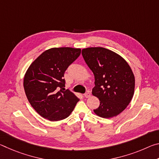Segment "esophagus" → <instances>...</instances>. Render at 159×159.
Returning <instances> with one entry per match:
<instances>
[{"label":"esophagus","instance_id":"esophagus-1","mask_svg":"<svg viewBox=\"0 0 159 159\" xmlns=\"http://www.w3.org/2000/svg\"><path fill=\"white\" fill-rule=\"evenodd\" d=\"M90 95H91V94H90V92H87V93H85V94H84V96L86 98H90Z\"/></svg>","mask_w":159,"mask_h":159}]
</instances>
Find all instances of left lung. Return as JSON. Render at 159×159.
Segmentation results:
<instances>
[{"label":"left lung","mask_w":159,"mask_h":159,"mask_svg":"<svg viewBox=\"0 0 159 159\" xmlns=\"http://www.w3.org/2000/svg\"><path fill=\"white\" fill-rule=\"evenodd\" d=\"M85 63L95 76L92 93L100 104L94 112L109 118L121 113L130 103L134 90V76L123 57L104 48L82 50Z\"/></svg>","instance_id":"8db88e82"}]
</instances>
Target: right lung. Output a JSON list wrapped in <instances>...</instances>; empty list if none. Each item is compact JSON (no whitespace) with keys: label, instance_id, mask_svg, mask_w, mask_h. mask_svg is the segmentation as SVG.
I'll use <instances>...</instances> for the list:
<instances>
[{"label":"right lung","instance_id":"obj_1","mask_svg":"<svg viewBox=\"0 0 159 159\" xmlns=\"http://www.w3.org/2000/svg\"><path fill=\"white\" fill-rule=\"evenodd\" d=\"M81 50L54 48L34 61L24 79L26 95L32 107L51 121L63 120L71 114L79 99L64 90V72L79 57Z\"/></svg>","mask_w":159,"mask_h":159}]
</instances>
